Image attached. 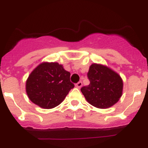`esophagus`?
I'll return each mask as SVG.
<instances>
[{
	"label": "esophagus",
	"instance_id": "34e87169",
	"mask_svg": "<svg viewBox=\"0 0 148 148\" xmlns=\"http://www.w3.org/2000/svg\"><path fill=\"white\" fill-rule=\"evenodd\" d=\"M82 86V82H78V83L75 84V87H77V88H81Z\"/></svg>",
	"mask_w": 148,
	"mask_h": 148
}]
</instances>
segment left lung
<instances>
[{"mask_svg": "<svg viewBox=\"0 0 148 148\" xmlns=\"http://www.w3.org/2000/svg\"><path fill=\"white\" fill-rule=\"evenodd\" d=\"M90 84L81 91L91 105L105 109L116 104L122 94L123 82L121 77L103 65L92 64L87 73Z\"/></svg>", "mask_w": 148, "mask_h": 148, "instance_id": "1", "label": "left lung"}]
</instances>
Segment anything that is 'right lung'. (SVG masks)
<instances>
[{
  "label": "right lung",
  "mask_w": 148,
  "mask_h": 148,
  "mask_svg": "<svg viewBox=\"0 0 148 148\" xmlns=\"http://www.w3.org/2000/svg\"><path fill=\"white\" fill-rule=\"evenodd\" d=\"M74 84L70 72L58 63H43L31 73L26 84L28 97L34 104L45 109L62 102Z\"/></svg>",
  "instance_id": "1"
}]
</instances>
